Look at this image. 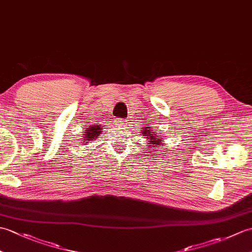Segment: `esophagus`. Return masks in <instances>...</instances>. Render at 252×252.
Masks as SVG:
<instances>
[{
    "instance_id": "obj_1",
    "label": "esophagus",
    "mask_w": 252,
    "mask_h": 252,
    "mask_svg": "<svg viewBox=\"0 0 252 252\" xmlns=\"http://www.w3.org/2000/svg\"><path fill=\"white\" fill-rule=\"evenodd\" d=\"M116 123L119 126H127V121L125 120V119H118V120H116Z\"/></svg>"
}]
</instances>
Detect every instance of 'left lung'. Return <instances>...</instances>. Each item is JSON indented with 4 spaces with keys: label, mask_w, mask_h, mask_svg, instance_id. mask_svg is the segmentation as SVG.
<instances>
[{
    "label": "left lung",
    "mask_w": 252,
    "mask_h": 252,
    "mask_svg": "<svg viewBox=\"0 0 252 252\" xmlns=\"http://www.w3.org/2000/svg\"><path fill=\"white\" fill-rule=\"evenodd\" d=\"M152 127L151 126H145V129L144 131H142V136H145V138L147 140V146L151 148V151H158L159 152V148H161L162 146H164L165 144L163 143V138L160 137V135H157L156 132H153L151 131Z\"/></svg>",
    "instance_id": "1"
}]
</instances>
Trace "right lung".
I'll return each instance as SVG.
<instances>
[{
  "label": "right lung",
  "mask_w": 252,
  "mask_h": 252,
  "mask_svg": "<svg viewBox=\"0 0 252 252\" xmlns=\"http://www.w3.org/2000/svg\"><path fill=\"white\" fill-rule=\"evenodd\" d=\"M84 133L85 134L83 136V142L87 145V143H90V141H94L98 137L101 133V127L98 126H90V127H88Z\"/></svg>",
  "instance_id": "obj_1"
}]
</instances>
